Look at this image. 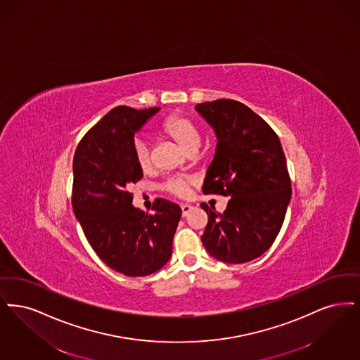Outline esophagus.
I'll return each mask as SVG.
<instances>
[{"instance_id": "esophagus-1", "label": "esophagus", "mask_w": 360, "mask_h": 360, "mask_svg": "<svg viewBox=\"0 0 360 360\" xmlns=\"http://www.w3.org/2000/svg\"><path fill=\"white\" fill-rule=\"evenodd\" d=\"M191 211H192V207L189 204H181V214H183V217H187Z\"/></svg>"}]
</instances>
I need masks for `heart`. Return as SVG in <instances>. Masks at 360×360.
<instances>
[{
    "instance_id": "b5f03b06",
    "label": "heart",
    "mask_w": 360,
    "mask_h": 360,
    "mask_svg": "<svg viewBox=\"0 0 360 360\" xmlns=\"http://www.w3.org/2000/svg\"><path fill=\"white\" fill-rule=\"evenodd\" d=\"M160 133L165 137L174 141L187 155L196 153L202 143V133L199 126L192 120L181 115L168 117L161 126ZM134 158L141 169H148L150 167V145L145 139H136L133 143ZM191 186V180L186 177H171L168 179L162 188L174 196L184 198L187 196Z\"/></svg>"
}]
</instances>
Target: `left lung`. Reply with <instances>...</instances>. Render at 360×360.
I'll list each match as a JSON object with an SVG mask.
<instances>
[{
	"instance_id": "left-lung-1",
	"label": "left lung",
	"mask_w": 360,
	"mask_h": 360,
	"mask_svg": "<svg viewBox=\"0 0 360 360\" xmlns=\"http://www.w3.org/2000/svg\"><path fill=\"white\" fill-rule=\"evenodd\" d=\"M195 110L218 140L203 193L231 198L223 214L200 204L208 215L202 242L221 262H249L273 245L292 198L281 142L258 114L238 101L204 102Z\"/></svg>"
}]
</instances>
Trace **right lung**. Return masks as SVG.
I'll return each instance as SVG.
<instances>
[{
  "label": "right lung",
  "instance_id": "1",
  "mask_svg": "<svg viewBox=\"0 0 360 360\" xmlns=\"http://www.w3.org/2000/svg\"><path fill=\"white\" fill-rule=\"evenodd\" d=\"M160 108L134 110L118 106L83 137L72 172V207L79 224L96 255L129 277H145L167 265L181 208L157 199L145 214L133 205L127 191L142 177L133 143Z\"/></svg>",
  "mask_w": 360,
  "mask_h": 360
}]
</instances>
